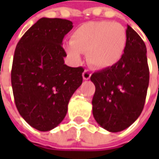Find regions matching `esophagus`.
Listing matches in <instances>:
<instances>
[{
	"label": "esophagus",
	"mask_w": 159,
	"mask_h": 159,
	"mask_svg": "<svg viewBox=\"0 0 159 159\" xmlns=\"http://www.w3.org/2000/svg\"><path fill=\"white\" fill-rule=\"evenodd\" d=\"M82 76L84 80H89L90 77H91V72L89 70H85L83 71Z\"/></svg>",
	"instance_id": "obj_1"
}]
</instances>
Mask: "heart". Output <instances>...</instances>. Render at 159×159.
I'll list each match as a JSON object with an SVG mask.
<instances>
[{
  "label": "heart",
  "mask_w": 159,
  "mask_h": 159,
  "mask_svg": "<svg viewBox=\"0 0 159 159\" xmlns=\"http://www.w3.org/2000/svg\"><path fill=\"white\" fill-rule=\"evenodd\" d=\"M126 41V32L121 25L110 21L89 22L72 33L65 49L75 61L80 59L81 53H87L92 66L105 69L120 61Z\"/></svg>",
  "instance_id": "1"
}]
</instances>
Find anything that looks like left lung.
I'll list each match as a JSON object with an SVG mask.
<instances>
[{"mask_svg": "<svg viewBox=\"0 0 159 159\" xmlns=\"http://www.w3.org/2000/svg\"><path fill=\"white\" fill-rule=\"evenodd\" d=\"M125 52L118 64L95 71L93 115L109 132L127 128L143 111L150 81V70L144 41L129 25Z\"/></svg>", "mask_w": 159, "mask_h": 159, "instance_id": "1", "label": "left lung"}]
</instances>
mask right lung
<instances>
[{
    "label": "right lung",
    "instance_id": "right-lung-1",
    "mask_svg": "<svg viewBox=\"0 0 159 159\" xmlns=\"http://www.w3.org/2000/svg\"><path fill=\"white\" fill-rule=\"evenodd\" d=\"M72 22L42 17L16 47L11 85L22 118L39 131H49L64 119L71 95L82 84L83 67L64 64L62 46Z\"/></svg>",
    "mask_w": 159,
    "mask_h": 159
}]
</instances>
